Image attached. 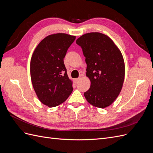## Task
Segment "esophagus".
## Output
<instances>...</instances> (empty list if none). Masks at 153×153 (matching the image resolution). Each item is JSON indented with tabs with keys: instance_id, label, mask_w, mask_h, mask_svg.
<instances>
[{
	"instance_id": "1",
	"label": "esophagus",
	"mask_w": 153,
	"mask_h": 153,
	"mask_svg": "<svg viewBox=\"0 0 153 153\" xmlns=\"http://www.w3.org/2000/svg\"><path fill=\"white\" fill-rule=\"evenodd\" d=\"M80 78H75V79L74 80H75V83H77L78 81L80 80Z\"/></svg>"
}]
</instances>
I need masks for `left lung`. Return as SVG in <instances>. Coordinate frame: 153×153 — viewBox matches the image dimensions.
<instances>
[{"mask_svg":"<svg viewBox=\"0 0 153 153\" xmlns=\"http://www.w3.org/2000/svg\"><path fill=\"white\" fill-rule=\"evenodd\" d=\"M76 43L82 48L87 65L86 76L91 81L85 98L96 107H107L123 87L125 66L121 52L108 36L100 32L85 34Z\"/></svg>","mask_w":153,"mask_h":153,"instance_id":"obj_1","label":"left lung"}]
</instances>
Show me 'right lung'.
Returning <instances> with one entry per match:
<instances>
[{
  "label": "right lung",
  "mask_w": 153,
  "mask_h": 153,
  "mask_svg": "<svg viewBox=\"0 0 153 153\" xmlns=\"http://www.w3.org/2000/svg\"><path fill=\"white\" fill-rule=\"evenodd\" d=\"M76 38L64 33L45 38L32 53L30 71L32 86L38 99L48 107L64 102L73 91L64 64L67 50Z\"/></svg>",
  "instance_id": "add662e5"
}]
</instances>
